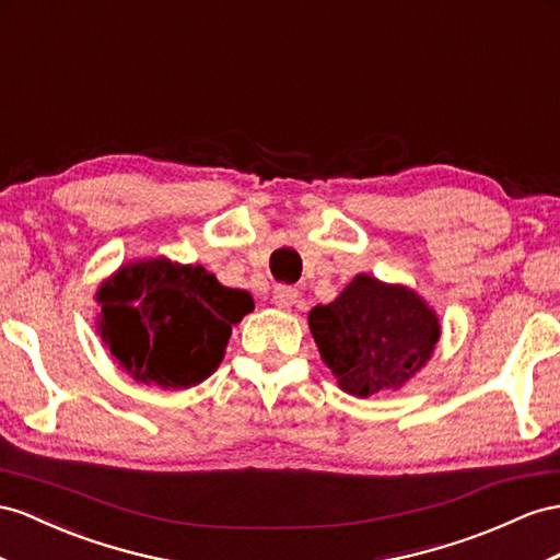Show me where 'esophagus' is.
<instances>
[{
	"label": "esophagus",
	"mask_w": 560,
	"mask_h": 560,
	"mask_svg": "<svg viewBox=\"0 0 560 560\" xmlns=\"http://www.w3.org/2000/svg\"><path fill=\"white\" fill-rule=\"evenodd\" d=\"M271 303H275L279 310L289 312L298 303V291L293 285H277L275 293H271Z\"/></svg>",
	"instance_id": "34e87169"
}]
</instances>
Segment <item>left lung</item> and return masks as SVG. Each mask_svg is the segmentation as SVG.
<instances>
[{
    "label": "left lung",
    "instance_id": "8db88e82",
    "mask_svg": "<svg viewBox=\"0 0 560 560\" xmlns=\"http://www.w3.org/2000/svg\"><path fill=\"white\" fill-rule=\"evenodd\" d=\"M310 331L338 388L354 397L399 390L435 352V310L405 283L357 275L328 305L310 312Z\"/></svg>",
    "mask_w": 560,
    "mask_h": 560
}]
</instances>
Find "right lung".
Segmentation results:
<instances>
[{
  "label": "right lung",
  "mask_w": 560,
  "mask_h": 560,
  "mask_svg": "<svg viewBox=\"0 0 560 560\" xmlns=\"http://www.w3.org/2000/svg\"><path fill=\"white\" fill-rule=\"evenodd\" d=\"M96 334L135 381L163 390L203 383L224 360L232 326L255 303L200 265L158 255L127 262L102 281Z\"/></svg>",
  "instance_id": "obj_1"
}]
</instances>
